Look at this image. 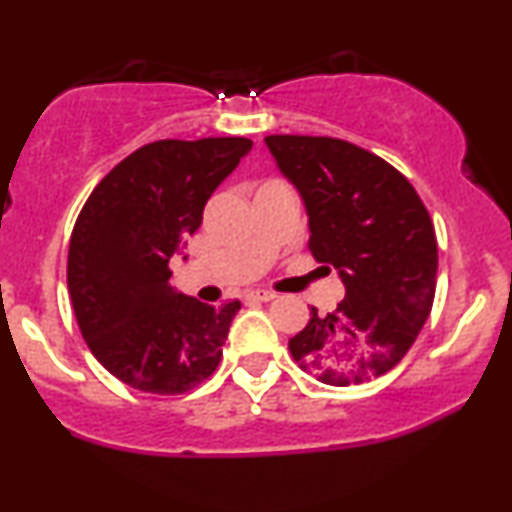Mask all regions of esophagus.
I'll return each mask as SVG.
<instances>
[{"label": "esophagus", "instance_id": "1", "mask_svg": "<svg viewBox=\"0 0 512 512\" xmlns=\"http://www.w3.org/2000/svg\"><path fill=\"white\" fill-rule=\"evenodd\" d=\"M245 298H250V301L269 303V301H274L276 293H274V291H267V289H252V291L245 293Z\"/></svg>", "mask_w": 512, "mask_h": 512}]
</instances>
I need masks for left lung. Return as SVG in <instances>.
<instances>
[{
    "instance_id": "8db88e82",
    "label": "left lung",
    "mask_w": 512,
    "mask_h": 512,
    "mask_svg": "<svg viewBox=\"0 0 512 512\" xmlns=\"http://www.w3.org/2000/svg\"><path fill=\"white\" fill-rule=\"evenodd\" d=\"M301 192L308 248L344 281L334 313L310 310L289 339L293 361L320 383L361 385L407 356L436 296L438 243L411 182L380 156L332 137H264Z\"/></svg>"
}]
</instances>
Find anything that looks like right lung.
I'll use <instances>...</instances> for the list:
<instances>
[{"instance_id": "right-lung-1", "label": "right lung", "mask_w": 512, "mask_h": 512, "mask_svg": "<svg viewBox=\"0 0 512 512\" xmlns=\"http://www.w3.org/2000/svg\"><path fill=\"white\" fill-rule=\"evenodd\" d=\"M252 142L161 139L98 182L74 223L67 286L88 349L117 380L185 395L214 373L240 301L207 305L168 284L170 257Z\"/></svg>"}]
</instances>
